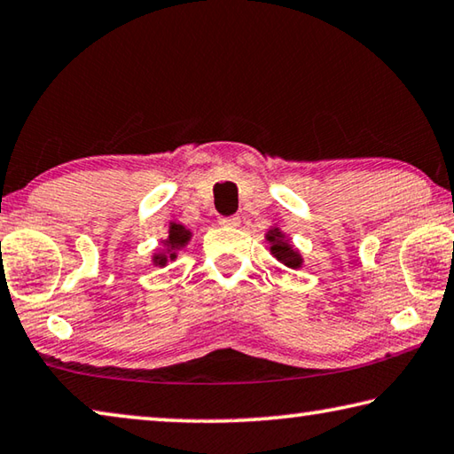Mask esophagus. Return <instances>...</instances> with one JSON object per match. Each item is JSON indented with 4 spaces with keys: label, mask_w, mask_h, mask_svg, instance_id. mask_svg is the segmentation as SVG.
Instances as JSON below:
<instances>
[{
    "label": "esophagus",
    "mask_w": 454,
    "mask_h": 454,
    "mask_svg": "<svg viewBox=\"0 0 454 454\" xmlns=\"http://www.w3.org/2000/svg\"><path fill=\"white\" fill-rule=\"evenodd\" d=\"M219 223L223 227H237L239 225V217L237 215H227V217H219Z\"/></svg>",
    "instance_id": "1"
}]
</instances>
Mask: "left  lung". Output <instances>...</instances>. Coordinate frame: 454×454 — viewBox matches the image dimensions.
I'll use <instances>...</instances> for the list:
<instances>
[{
  "label": "left lung",
  "instance_id": "8db88e82",
  "mask_svg": "<svg viewBox=\"0 0 454 454\" xmlns=\"http://www.w3.org/2000/svg\"><path fill=\"white\" fill-rule=\"evenodd\" d=\"M267 241L271 243V254L276 255L281 263H286L287 267H294V270L301 265L300 254L292 249V245L284 239V235H281L279 229H271L270 235H267Z\"/></svg>",
  "mask_w": 454,
  "mask_h": 454
}]
</instances>
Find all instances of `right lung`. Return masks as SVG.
Returning <instances> with one entry per match:
<instances>
[{"instance_id":"1","label":"right lung","mask_w":454,"mask_h":454,"mask_svg":"<svg viewBox=\"0 0 454 454\" xmlns=\"http://www.w3.org/2000/svg\"><path fill=\"white\" fill-rule=\"evenodd\" d=\"M191 233L184 229L183 225H178V223H170V229H168V239H167V245H168V255H154V263L157 265H165L168 259H175V249L183 247L184 243L189 241Z\"/></svg>"}]
</instances>
